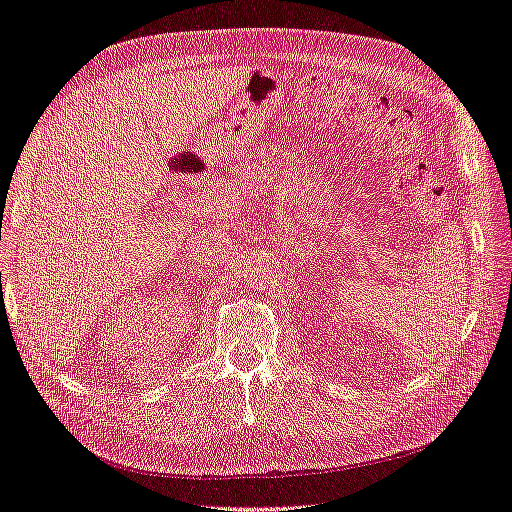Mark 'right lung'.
Masks as SVG:
<instances>
[{"label":"right lung","instance_id":"right-lung-1","mask_svg":"<svg viewBox=\"0 0 512 512\" xmlns=\"http://www.w3.org/2000/svg\"><path fill=\"white\" fill-rule=\"evenodd\" d=\"M0 280H2V277H0Z\"/></svg>","mask_w":512,"mask_h":512}]
</instances>
